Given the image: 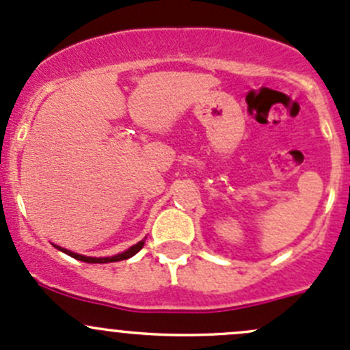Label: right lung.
<instances>
[{"mask_svg":"<svg viewBox=\"0 0 350 350\" xmlns=\"http://www.w3.org/2000/svg\"><path fill=\"white\" fill-rule=\"evenodd\" d=\"M146 240V238H144ZM144 240L137 241L136 245H133L131 248H127L126 252H122V254H117L113 255V257H86V255H81V254H75V252L71 250H66V248H61L57 247V245H54V247L57 248V250L64 252L66 255H69V257L76 258V260H81V262H86V264H109V262H119V260H127V258L134 257V255L137 254V252L141 250V248L144 247Z\"/></svg>","mask_w":350,"mask_h":350,"instance_id":"1","label":"right lung"}]
</instances>
